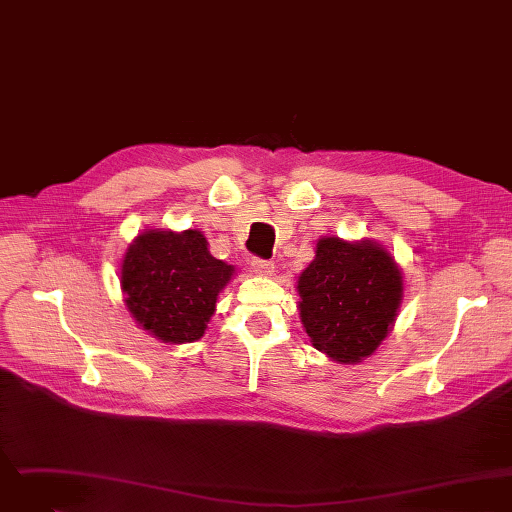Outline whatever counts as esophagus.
<instances>
[{"label": "esophagus", "mask_w": 512, "mask_h": 512, "mask_svg": "<svg viewBox=\"0 0 512 512\" xmlns=\"http://www.w3.org/2000/svg\"><path fill=\"white\" fill-rule=\"evenodd\" d=\"M252 269H254V273H258V275L269 277V275H273V271H275V264H273L271 260H264V258H252Z\"/></svg>", "instance_id": "34e87169"}]
</instances>
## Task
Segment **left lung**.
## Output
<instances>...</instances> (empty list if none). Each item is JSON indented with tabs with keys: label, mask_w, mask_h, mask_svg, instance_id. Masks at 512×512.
<instances>
[{
	"label": "left lung",
	"mask_w": 512,
	"mask_h": 512,
	"mask_svg": "<svg viewBox=\"0 0 512 512\" xmlns=\"http://www.w3.org/2000/svg\"><path fill=\"white\" fill-rule=\"evenodd\" d=\"M300 316L316 350L337 362L371 356L396 321L402 275L373 241L325 237L300 275Z\"/></svg>",
	"instance_id": "1"
}]
</instances>
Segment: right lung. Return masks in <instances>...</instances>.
I'll return each instance as SVG.
<instances>
[{"mask_svg":"<svg viewBox=\"0 0 512 512\" xmlns=\"http://www.w3.org/2000/svg\"><path fill=\"white\" fill-rule=\"evenodd\" d=\"M233 266L208 252L200 231H145L125 254L120 287L133 319L164 344L196 342Z\"/></svg>","mask_w":512,"mask_h":512,"instance_id":"add662e5","label":"right lung"}]
</instances>
